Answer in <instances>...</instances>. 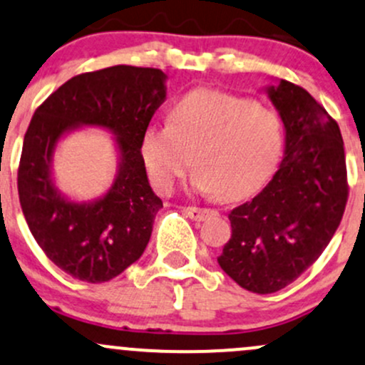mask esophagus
<instances>
[{
    "label": "esophagus",
    "instance_id": "obj_1",
    "mask_svg": "<svg viewBox=\"0 0 365 365\" xmlns=\"http://www.w3.org/2000/svg\"><path fill=\"white\" fill-rule=\"evenodd\" d=\"M183 213H185L189 218L195 220V222H202V220H206L207 216L213 215L215 211L207 210V207H195V206H187L183 207Z\"/></svg>",
    "mask_w": 365,
    "mask_h": 365
}]
</instances>
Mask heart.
Segmentation results:
<instances>
[{
	"mask_svg": "<svg viewBox=\"0 0 365 365\" xmlns=\"http://www.w3.org/2000/svg\"><path fill=\"white\" fill-rule=\"evenodd\" d=\"M282 147V121L274 109L201 88L176 100L168 124L143 131L140 152L158 190L170 192L195 164V190L239 201L270 180Z\"/></svg>",
	"mask_w": 365,
	"mask_h": 365,
	"instance_id": "1",
	"label": "heart"
}]
</instances>
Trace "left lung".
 I'll return each instance as SVG.
<instances>
[{
    "label": "left lung",
    "mask_w": 365,
    "mask_h": 365,
    "mask_svg": "<svg viewBox=\"0 0 365 365\" xmlns=\"http://www.w3.org/2000/svg\"><path fill=\"white\" fill-rule=\"evenodd\" d=\"M286 128V158L267 187L228 215L232 237L218 263L244 289L270 294L314 265L348 201L341 131L305 88H268Z\"/></svg>",
    "instance_id": "obj_1"
}]
</instances>
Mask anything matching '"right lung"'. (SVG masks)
Returning a JSON list of instances; mask_svg holds the SVG:
<instances>
[{"mask_svg": "<svg viewBox=\"0 0 365 365\" xmlns=\"http://www.w3.org/2000/svg\"><path fill=\"white\" fill-rule=\"evenodd\" d=\"M164 72L114 66L74 76L34 112L17 171L19 199L31 234L60 270L85 282L118 277L145 251L163 207L140 152L143 131L166 98ZM78 123L118 135L120 173L102 200L66 202L54 189L49 161L56 140Z\"/></svg>", "mask_w": 365, "mask_h": 365, "instance_id": "right-lung-1", "label": "right lung"}]
</instances>
